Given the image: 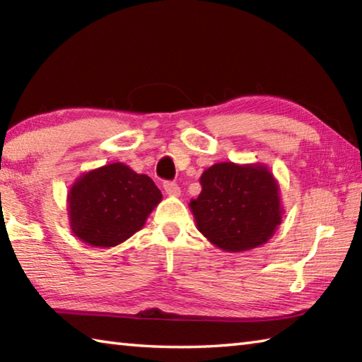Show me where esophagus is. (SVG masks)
<instances>
[{"label":"esophagus","instance_id":"obj_1","mask_svg":"<svg viewBox=\"0 0 362 362\" xmlns=\"http://www.w3.org/2000/svg\"><path fill=\"white\" fill-rule=\"evenodd\" d=\"M164 192L169 196H180V187L175 182H164Z\"/></svg>","mask_w":362,"mask_h":362}]
</instances>
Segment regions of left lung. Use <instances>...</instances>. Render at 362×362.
Here are the masks:
<instances>
[{
    "label": "left lung",
    "instance_id": "obj_1",
    "mask_svg": "<svg viewBox=\"0 0 362 362\" xmlns=\"http://www.w3.org/2000/svg\"><path fill=\"white\" fill-rule=\"evenodd\" d=\"M189 201L198 230L214 246L243 252L265 244L283 218L279 185L263 164L218 163L201 175Z\"/></svg>",
    "mask_w": 362,
    "mask_h": 362
}]
</instances>
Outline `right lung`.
Wrapping results in <instances>:
<instances>
[{
	"mask_svg": "<svg viewBox=\"0 0 362 362\" xmlns=\"http://www.w3.org/2000/svg\"><path fill=\"white\" fill-rule=\"evenodd\" d=\"M163 194L148 175L122 163L89 170L69 192L71 231L95 247H115L145 225Z\"/></svg>",
	"mask_w": 362,
	"mask_h": 362,
	"instance_id": "right-lung-1",
	"label": "right lung"
}]
</instances>
